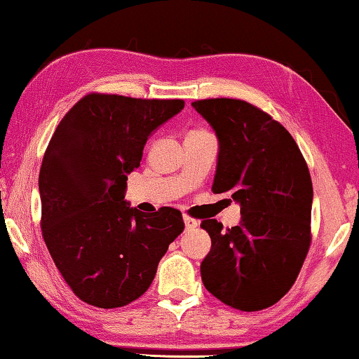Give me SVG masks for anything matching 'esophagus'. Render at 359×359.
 <instances>
[{
    "label": "esophagus",
    "mask_w": 359,
    "mask_h": 359,
    "mask_svg": "<svg viewBox=\"0 0 359 359\" xmlns=\"http://www.w3.org/2000/svg\"><path fill=\"white\" fill-rule=\"evenodd\" d=\"M183 220H184V228H186V230H194V228L199 225V222L194 220V218L188 217V215H184Z\"/></svg>",
    "instance_id": "1"
}]
</instances>
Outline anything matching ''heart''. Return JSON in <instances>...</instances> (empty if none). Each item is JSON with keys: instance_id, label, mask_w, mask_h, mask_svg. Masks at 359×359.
Instances as JSON below:
<instances>
[{"instance_id": "b5f03b06", "label": "heart", "mask_w": 359, "mask_h": 359, "mask_svg": "<svg viewBox=\"0 0 359 359\" xmlns=\"http://www.w3.org/2000/svg\"><path fill=\"white\" fill-rule=\"evenodd\" d=\"M194 133H201V131H194Z\"/></svg>"}]
</instances>
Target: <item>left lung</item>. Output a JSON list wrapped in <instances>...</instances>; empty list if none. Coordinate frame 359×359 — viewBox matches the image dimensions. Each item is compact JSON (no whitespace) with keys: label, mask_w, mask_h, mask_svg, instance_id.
<instances>
[{"label":"left lung","mask_w":359,"mask_h":359,"mask_svg":"<svg viewBox=\"0 0 359 359\" xmlns=\"http://www.w3.org/2000/svg\"><path fill=\"white\" fill-rule=\"evenodd\" d=\"M218 139L212 191L241 207L236 226L214 218L201 264L209 292L231 308L261 311L288 293L311 244L313 183L303 154L278 121L251 103L209 98L192 103Z\"/></svg>","instance_id":"left-lung-1"}]
</instances>
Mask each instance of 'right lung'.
Wrapping results in <instances>:
<instances>
[{
  "label": "right lung",
  "mask_w": 359,
  "mask_h": 359,
  "mask_svg": "<svg viewBox=\"0 0 359 359\" xmlns=\"http://www.w3.org/2000/svg\"><path fill=\"white\" fill-rule=\"evenodd\" d=\"M183 108V100L90 93L51 136L39 176L41 233L55 266L87 304L113 309L142 296L183 231L180 210L145 214L124 199L149 136Z\"/></svg>",
  "instance_id": "1"
}]
</instances>
